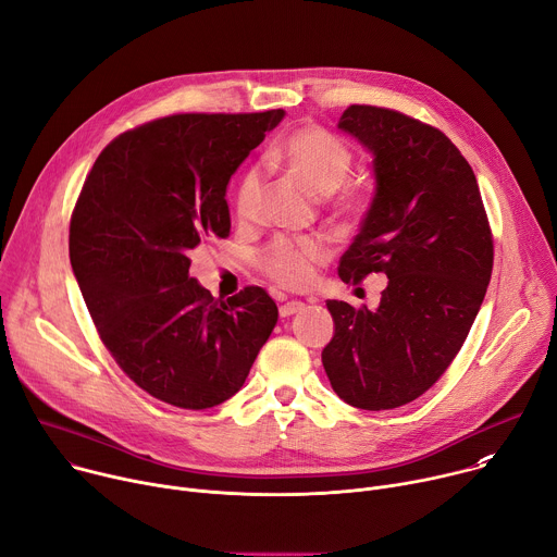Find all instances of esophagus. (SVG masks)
Segmentation results:
<instances>
[{
    "label": "esophagus",
    "mask_w": 557,
    "mask_h": 557,
    "mask_svg": "<svg viewBox=\"0 0 557 557\" xmlns=\"http://www.w3.org/2000/svg\"><path fill=\"white\" fill-rule=\"evenodd\" d=\"M301 308H304L301 301H284V304L280 306V317H290V314L299 312Z\"/></svg>",
    "instance_id": "1"
}]
</instances>
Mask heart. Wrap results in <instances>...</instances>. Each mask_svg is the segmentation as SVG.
<instances>
[{
    "mask_svg": "<svg viewBox=\"0 0 557 557\" xmlns=\"http://www.w3.org/2000/svg\"><path fill=\"white\" fill-rule=\"evenodd\" d=\"M280 161L295 172L314 194L331 196L342 187L350 168V147L320 127H304L290 134L280 147ZM262 202V174L258 168L245 172L235 191V213L243 222H251ZM337 209L357 215L363 209V196L346 191L337 198ZM329 260V247L322 240H288L277 237L262 253L260 269L267 277L286 288H304L310 284L317 264Z\"/></svg>",
    "mask_w": 557,
    "mask_h": 557,
    "instance_id": "1",
    "label": "heart"
}]
</instances>
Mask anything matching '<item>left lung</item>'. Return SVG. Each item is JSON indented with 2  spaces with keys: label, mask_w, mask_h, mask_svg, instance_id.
I'll return each instance as SVG.
<instances>
[{
  "label": "left lung",
  "mask_w": 557,
  "mask_h": 557,
  "mask_svg": "<svg viewBox=\"0 0 557 557\" xmlns=\"http://www.w3.org/2000/svg\"><path fill=\"white\" fill-rule=\"evenodd\" d=\"M339 129L370 153L374 198L339 277L385 273L376 310L326 301L335 335L322 352L339 399L392 410L428 392L449 368L481 310L494 267L479 183L436 127L376 106H350Z\"/></svg>",
  "instance_id": "8db88e82"
}]
</instances>
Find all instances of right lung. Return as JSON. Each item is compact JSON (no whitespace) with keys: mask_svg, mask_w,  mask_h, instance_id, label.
<instances>
[{"mask_svg":"<svg viewBox=\"0 0 557 557\" xmlns=\"http://www.w3.org/2000/svg\"><path fill=\"white\" fill-rule=\"evenodd\" d=\"M284 110L172 114L116 136L70 218V264L101 342L153 399L207 410L240 389L277 324L260 286L228 299L189 253L231 231L226 185Z\"/></svg>","mask_w":557,"mask_h":557,"instance_id":"right-lung-1","label":"right lung"}]
</instances>
